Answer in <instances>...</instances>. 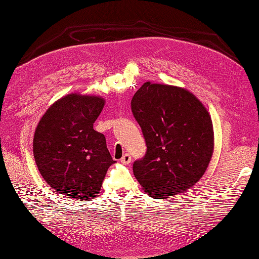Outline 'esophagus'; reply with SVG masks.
<instances>
[{
  "label": "esophagus",
  "mask_w": 259,
  "mask_h": 259,
  "mask_svg": "<svg viewBox=\"0 0 259 259\" xmlns=\"http://www.w3.org/2000/svg\"><path fill=\"white\" fill-rule=\"evenodd\" d=\"M132 161V156L131 154H128V153H125V154L122 156V159H120V162L124 163V164H128V163H131Z\"/></svg>",
  "instance_id": "1"
}]
</instances>
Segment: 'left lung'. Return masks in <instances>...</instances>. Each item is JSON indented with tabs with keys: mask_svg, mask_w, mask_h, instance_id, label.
<instances>
[{
	"mask_svg": "<svg viewBox=\"0 0 259 259\" xmlns=\"http://www.w3.org/2000/svg\"><path fill=\"white\" fill-rule=\"evenodd\" d=\"M131 107L146 144L145 155L133 164L145 192L164 199L191 188L212 156L213 128L207 109L186 89L151 82L135 93Z\"/></svg>",
	"mask_w": 259,
	"mask_h": 259,
	"instance_id": "obj_1",
	"label": "left lung"
}]
</instances>
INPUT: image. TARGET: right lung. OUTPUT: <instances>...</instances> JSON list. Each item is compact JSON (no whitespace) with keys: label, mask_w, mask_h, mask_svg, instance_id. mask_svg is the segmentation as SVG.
Returning <instances> with one entry per match:
<instances>
[{"label":"right lung","mask_w":259,"mask_h":259,"mask_svg":"<svg viewBox=\"0 0 259 259\" xmlns=\"http://www.w3.org/2000/svg\"><path fill=\"white\" fill-rule=\"evenodd\" d=\"M104 99L71 94L56 102L36 126L33 155L41 176L62 196L91 200L115 163L94 123Z\"/></svg>","instance_id":"obj_1"}]
</instances>
